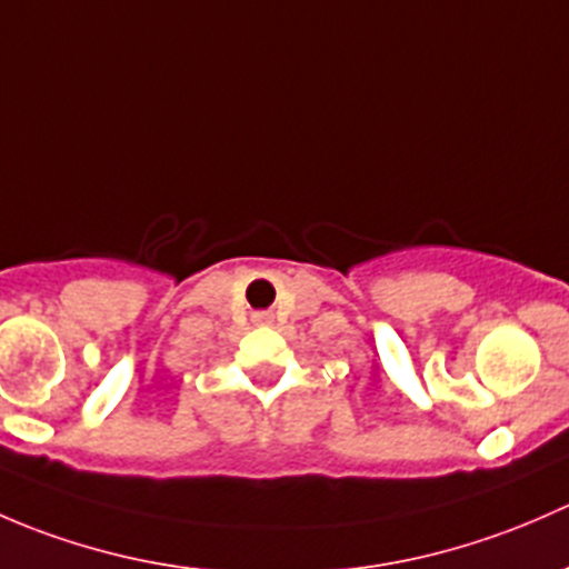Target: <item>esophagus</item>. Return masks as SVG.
Segmentation results:
<instances>
[{"instance_id":"34e87169","label":"esophagus","mask_w":569,"mask_h":569,"mask_svg":"<svg viewBox=\"0 0 569 569\" xmlns=\"http://www.w3.org/2000/svg\"><path fill=\"white\" fill-rule=\"evenodd\" d=\"M257 320H268V315H257Z\"/></svg>"}]
</instances>
